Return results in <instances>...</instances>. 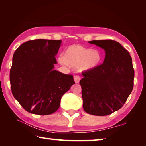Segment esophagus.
Returning <instances> with one entry per match:
<instances>
[{"instance_id": "1", "label": "esophagus", "mask_w": 146, "mask_h": 146, "mask_svg": "<svg viewBox=\"0 0 146 146\" xmlns=\"http://www.w3.org/2000/svg\"><path fill=\"white\" fill-rule=\"evenodd\" d=\"M73 78H74V80H75V83H79L80 79H81V77H80L78 75H75V76H74Z\"/></svg>"}]
</instances>
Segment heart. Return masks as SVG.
I'll use <instances>...</instances> for the list:
<instances>
[{"label":"heart","instance_id":"b5f03b06","mask_svg":"<svg viewBox=\"0 0 146 146\" xmlns=\"http://www.w3.org/2000/svg\"><path fill=\"white\" fill-rule=\"evenodd\" d=\"M102 60L100 52L97 49L86 48L82 45L73 44L66 48L64 56L61 55L58 58L62 64L79 67L80 70H92L100 63Z\"/></svg>","mask_w":146,"mask_h":146}]
</instances>
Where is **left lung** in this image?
<instances>
[{"mask_svg": "<svg viewBox=\"0 0 146 146\" xmlns=\"http://www.w3.org/2000/svg\"><path fill=\"white\" fill-rule=\"evenodd\" d=\"M104 49V63L83 73L80 81L83 107L93 115L105 116L122 107L134 87V70L129 52L111 39L89 41Z\"/></svg>", "mask_w": 146, "mask_h": 146, "instance_id": "left-lung-1", "label": "left lung"}]
</instances>
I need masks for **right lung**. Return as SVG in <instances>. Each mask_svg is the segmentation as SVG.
<instances>
[{"mask_svg":"<svg viewBox=\"0 0 146 146\" xmlns=\"http://www.w3.org/2000/svg\"><path fill=\"white\" fill-rule=\"evenodd\" d=\"M61 41L35 39L22 44L12 58V95L24 110L46 115L55 112L61 98L75 82L71 75L53 70Z\"/></svg>","mask_w":146,"mask_h":146,"instance_id":"1","label":"right lung"}]
</instances>
